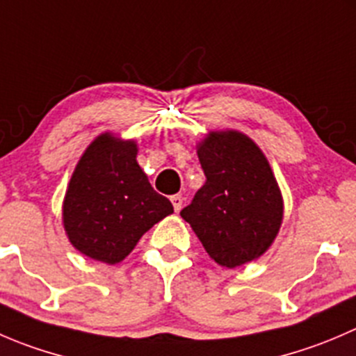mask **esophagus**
<instances>
[{"label": "esophagus", "mask_w": 356, "mask_h": 356, "mask_svg": "<svg viewBox=\"0 0 356 356\" xmlns=\"http://www.w3.org/2000/svg\"><path fill=\"white\" fill-rule=\"evenodd\" d=\"M170 202H172V205H174L175 212H179V210L182 209V203H184V198H182L181 195H174V196H170Z\"/></svg>", "instance_id": "34e87169"}]
</instances>
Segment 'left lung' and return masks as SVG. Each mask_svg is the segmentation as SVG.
<instances>
[{
    "mask_svg": "<svg viewBox=\"0 0 356 356\" xmlns=\"http://www.w3.org/2000/svg\"><path fill=\"white\" fill-rule=\"evenodd\" d=\"M207 182L181 210L210 259L238 268L273 245L284 198L261 147L238 130H210L196 144Z\"/></svg>",
    "mask_w": 356,
    "mask_h": 356,
    "instance_id": "obj_1",
    "label": "left lung"
}]
</instances>
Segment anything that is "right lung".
<instances>
[{
	"label": "right lung",
	"instance_id": "1",
	"mask_svg": "<svg viewBox=\"0 0 356 356\" xmlns=\"http://www.w3.org/2000/svg\"><path fill=\"white\" fill-rule=\"evenodd\" d=\"M137 143L113 132L95 137L76 163L64 202L62 224L79 254L118 264L146 231L174 212L137 163Z\"/></svg>",
	"mask_w": 356,
	"mask_h": 356
}]
</instances>
